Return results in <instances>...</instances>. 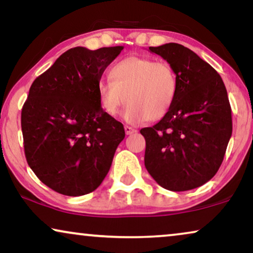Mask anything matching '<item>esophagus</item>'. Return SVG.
Listing matches in <instances>:
<instances>
[{
  "mask_svg": "<svg viewBox=\"0 0 253 253\" xmlns=\"http://www.w3.org/2000/svg\"><path fill=\"white\" fill-rule=\"evenodd\" d=\"M124 130H126V134H132V133H136L137 132V129H134V127L129 126H124Z\"/></svg>",
  "mask_w": 253,
  "mask_h": 253,
  "instance_id": "obj_1",
  "label": "esophagus"
}]
</instances>
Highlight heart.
<instances>
[{
	"label": "heart",
	"instance_id": "obj_1",
	"mask_svg": "<svg viewBox=\"0 0 253 253\" xmlns=\"http://www.w3.org/2000/svg\"><path fill=\"white\" fill-rule=\"evenodd\" d=\"M108 81L96 86L99 105L109 117L129 101L123 119L131 124L164 119L178 92L177 75L170 64L150 57L129 56L114 64Z\"/></svg>",
	"mask_w": 253,
	"mask_h": 253
}]
</instances>
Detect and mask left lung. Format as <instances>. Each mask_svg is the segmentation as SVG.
I'll return each mask as SVG.
<instances>
[{
  "label": "left lung",
  "instance_id": "obj_1",
  "mask_svg": "<svg viewBox=\"0 0 253 253\" xmlns=\"http://www.w3.org/2000/svg\"><path fill=\"white\" fill-rule=\"evenodd\" d=\"M148 49L174 69L178 92L168 115L140 130L146 141L145 167L170 191L198 188L219 170L233 132L226 86L207 62L182 44Z\"/></svg>",
  "mask_w": 253,
  "mask_h": 253
}]
</instances>
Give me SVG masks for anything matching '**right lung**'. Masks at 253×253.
Instances as JSON below:
<instances>
[{"instance_id":"right-lung-1","label":"right lung","mask_w":253,"mask_h":253,"mask_svg":"<svg viewBox=\"0 0 253 253\" xmlns=\"http://www.w3.org/2000/svg\"><path fill=\"white\" fill-rule=\"evenodd\" d=\"M122 49L71 48L31 85L22 109L25 157L54 191L86 195L108 174L126 132L122 123L103 113L96 86Z\"/></svg>"}]
</instances>
